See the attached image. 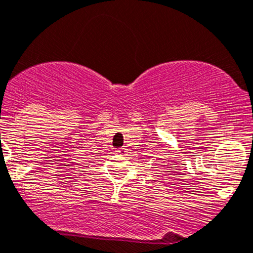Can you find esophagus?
Wrapping results in <instances>:
<instances>
[{"label": "esophagus", "instance_id": "1", "mask_svg": "<svg viewBox=\"0 0 253 253\" xmlns=\"http://www.w3.org/2000/svg\"><path fill=\"white\" fill-rule=\"evenodd\" d=\"M116 153H117L118 155H126V148H124V147H122V148H118L117 150H116Z\"/></svg>", "mask_w": 253, "mask_h": 253}]
</instances>
